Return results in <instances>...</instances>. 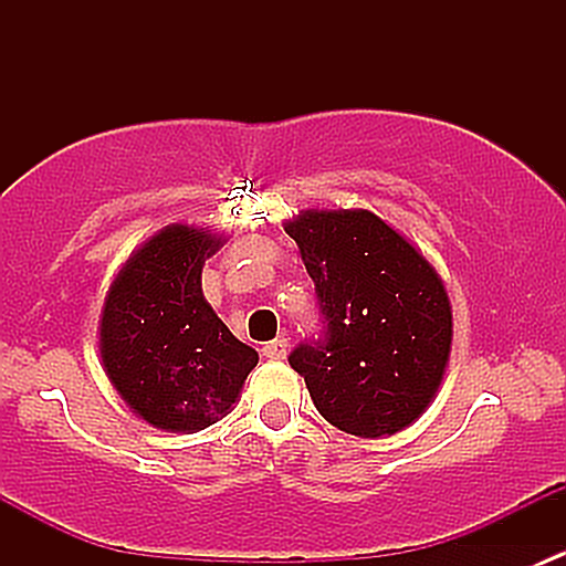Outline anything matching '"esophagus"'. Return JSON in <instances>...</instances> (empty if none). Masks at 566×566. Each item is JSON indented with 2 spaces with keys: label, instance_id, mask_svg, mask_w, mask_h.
Masks as SVG:
<instances>
[{
  "label": "esophagus",
  "instance_id": "esophagus-1",
  "mask_svg": "<svg viewBox=\"0 0 566 566\" xmlns=\"http://www.w3.org/2000/svg\"><path fill=\"white\" fill-rule=\"evenodd\" d=\"M287 353H290V342L284 339V336L262 345V356L271 358V361H282V358H287Z\"/></svg>",
  "mask_w": 566,
  "mask_h": 566
}]
</instances>
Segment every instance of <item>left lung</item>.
<instances>
[{"label": "left lung", "instance_id": "obj_1", "mask_svg": "<svg viewBox=\"0 0 566 566\" xmlns=\"http://www.w3.org/2000/svg\"><path fill=\"white\" fill-rule=\"evenodd\" d=\"M315 282L323 336L290 353L325 421L358 438L413 424L452 350L436 268L369 210H301L284 224Z\"/></svg>", "mask_w": 566, "mask_h": 566}]
</instances>
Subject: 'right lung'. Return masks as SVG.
<instances>
[{"label":"right lung","mask_w":566,"mask_h":566,"mask_svg":"<svg viewBox=\"0 0 566 566\" xmlns=\"http://www.w3.org/2000/svg\"><path fill=\"white\" fill-rule=\"evenodd\" d=\"M227 238L169 224L125 260L101 312V361L123 402L147 424L199 432L241 397L260 356L202 295V265Z\"/></svg>","instance_id":"right-lung-1"}]
</instances>
